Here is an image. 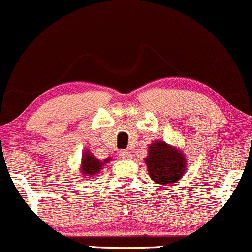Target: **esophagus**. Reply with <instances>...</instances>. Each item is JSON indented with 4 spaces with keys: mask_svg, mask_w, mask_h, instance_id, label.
<instances>
[{
    "mask_svg": "<svg viewBox=\"0 0 252 252\" xmlns=\"http://www.w3.org/2000/svg\"><path fill=\"white\" fill-rule=\"evenodd\" d=\"M119 154H120L121 158L126 159V160H129V159H132V153H131V152H128V151H121Z\"/></svg>",
    "mask_w": 252,
    "mask_h": 252,
    "instance_id": "1",
    "label": "esophagus"
}]
</instances>
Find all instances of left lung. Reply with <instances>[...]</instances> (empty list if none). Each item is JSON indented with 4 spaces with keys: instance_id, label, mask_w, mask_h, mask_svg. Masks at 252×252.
<instances>
[{
    "instance_id": "left-lung-1",
    "label": "left lung",
    "mask_w": 252,
    "mask_h": 252,
    "mask_svg": "<svg viewBox=\"0 0 252 252\" xmlns=\"http://www.w3.org/2000/svg\"><path fill=\"white\" fill-rule=\"evenodd\" d=\"M144 163L152 180L163 186L178 183L188 169L184 152L179 147L171 146L161 139L149 144Z\"/></svg>"
}]
</instances>
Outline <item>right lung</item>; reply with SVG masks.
I'll use <instances>...</instances> for the list:
<instances>
[{
    "label": "right lung",
    "mask_w": 252,
    "mask_h": 252,
    "mask_svg": "<svg viewBox=\"0 0 252 252\" xmlns=\"http://www.w3.org/2000/svg\"><path fill=\"white\" fill-rule=\"evenodd\" d=\"M113 160L111 157L104 159V160H99L89 149H84L82 153V160H81V173L84 178H93V176L98 175L99 171L104 168L108 163Z\"/></svg>",
    "instance_id": "obj_1"
}]
</instances>
